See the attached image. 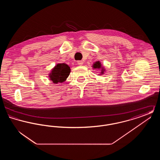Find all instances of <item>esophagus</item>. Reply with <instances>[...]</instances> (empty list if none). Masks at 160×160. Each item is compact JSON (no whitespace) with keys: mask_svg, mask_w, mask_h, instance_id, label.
<instances>
[{"mask_svg":"<svg viewBox=\"0 0 160 160\" xmlns=\"http://www.w3.org/2000/svg\"><path fill=\"white\" fill-rule=\"evenodd\" d=\"M77 63L79 65H82L83 64V62L82 61H78L77 62Z\"/></svg>","mask_w":160,"mask_h":160,"instance_id":"esophagus-1","label":"esophagus"}]
</instances>
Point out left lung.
<instances>
[{"label":"left lung","instance_id":"left-lung-1","mask_svg":"<svg viewBox=\"0 0 160 160\" xmlns=\"http://www.w3.org/2000/svg\"><path fill=\"white\" fill-rule=\"evenodd\" d=\"M92 67L93 68L95 69H101V72H100V74H99V75H102L104 74V72L106 71V69H104V68L103 67H102L101 65V63L99 61H97V62H95L93 65H92Z\"/></svg>","mask_w":160,"mask_h":160}]
</instances>
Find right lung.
I'll return each mask as SVG.
<instances>
[{
    "mask_svg": "<svg viewBox=\"0 0 160 160\" xmlns=\"http://www.w3.org/2000/svg\"><path fill=\"white\" fill-rule=\"evenodd\" d=\"M71 69L66 63H58L52 69L48 77L54 84L64 82L69 76Z\"/></svg>",
    "mask_w": 160,
    "mask_h": 160,
    "instance_id": "obj_1",
    "label": "right lung"
}]
</instances>
